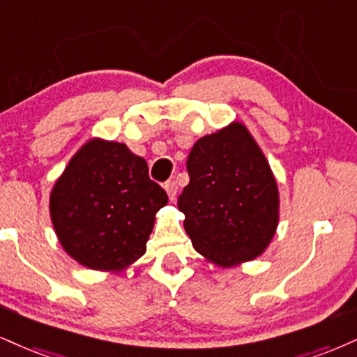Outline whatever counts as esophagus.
Instances as JSON below:
<instances>
[{
    "label": "esophagus",
    "mask_w": 357,
    "mask_h": 357,
    "mask_svg": "<svg viewBox=\"0 0 357 357\" xmlns=\"http://www.w3.org/2000/svg\"><path fill=\"white\" fill-rule=\"evenodd\" d=\"M165 190L167 192V196H169V199L173 201L176 195H178V184H176V181H167L165 184Z\"/></svg>",
    "instance_id": "obj_1"
}]
</instances>
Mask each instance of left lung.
I'll use <instances>...</instances> for the list:
<instances>
[{
    "label": "left lung",
    "instance_id": "1",
    "mask_svg": "<svg viewBox=\"0 0 357 357\" xmlns=\"http://www.w3.org/2000/svg\"><path fill=\"white\" fill-rule=\"evenodd\" d=\"M186 167L178 208L196 251L221 268L263 255L276 233L279 192L248 128L234 121L197 139Z\"/></svg>",
    "mask_w": 357,
    "mask_h": 357
}]
</instances>
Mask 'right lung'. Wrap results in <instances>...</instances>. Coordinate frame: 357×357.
Segmentation results:
<instances>
[{"mask_svg": "<svg viewBox=\"0 0 357 357\" xmlns=\"http://www.w3.org/2000/svg\"><path fill=\"white\" fill-rule=\"evenodd\" d=\"M167 195L126 144L93 137L71 158L50 195L54 233L86 268L119 273L146 252Z\"/></svg>", "mask_w": 357, "mask_h": 357, "instance_id": "add662e5", "label": "right lung"}]
</instances>
